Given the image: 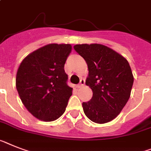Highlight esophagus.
<instances>
[{
	"label": "esophagus",
	"instance_id": "esophagus-1",
	"mask_svg": "<svg viewBox=\"0 0 151 151\" xmlns=\"http://www.w3.org/2000/svg\"><path fill=\"white\" fill-rule=\"evenodd\" d=\"M84 84H85V81H84V79H81V81H80V83L78 84V87H83Z\"/></svg>",
	"mask_w": 151,
	"mask_h": 151
}]
</instances>
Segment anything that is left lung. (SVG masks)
Instances as JSON below:
<instances>
[{"mask_svg": "<svg viewBox=\"0 0 151 151\" xmlns=\"http://www.w3.org/2000/svg\"><path fill=\"white\" fill-rule=\"evenodd\" d=\"M73 48L87 63L86 85L93 92L91 101L82 104L83 112L97 124L113 121L130 98L134 76L128 61L103 44H76Z\"/></svg>", "mask_w": 151, "mask_h": 151, "instance_id": "left-lung-1", "label": "left lung"}]
</instances>
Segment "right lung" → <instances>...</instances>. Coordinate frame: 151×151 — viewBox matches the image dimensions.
<instances>
[{"instance_id": "add662e5", "label": "right lung", "mask_w": 151, "mask_h": 151, "mask_svg": "<svg viewBox=\"0 0 151 151\" xmlns=\"http://www.w3.org/2000/svg\"><path fill=\"white\" fill-rule=\"evenodd\" d=\"M69 44H49L29 54L16 75V88L27 110L40 121L50 122L64 113L73 88L67 84L64 64Z\"/></svg>"}]
</instances>
